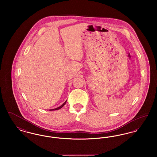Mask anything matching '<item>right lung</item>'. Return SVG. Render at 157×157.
<instances>
[{"label":"right lung","mask_w":157,"mask_h":157,"mask_svg":"<svg viewBox=\"0 0 157 157\" xmlns=\"http://www.w3.org/2000/svg\"><path fill=\"white\" fill-rule=\"evenodd\" d=\"M67 101H66L62 105H60L59 107H58V108H55V109H50L49 111H55V110H58V109H59L62 108L65 105V104L66 102H67Z\"/></svg>","instance_id":"add662e5"}]
</instances>
